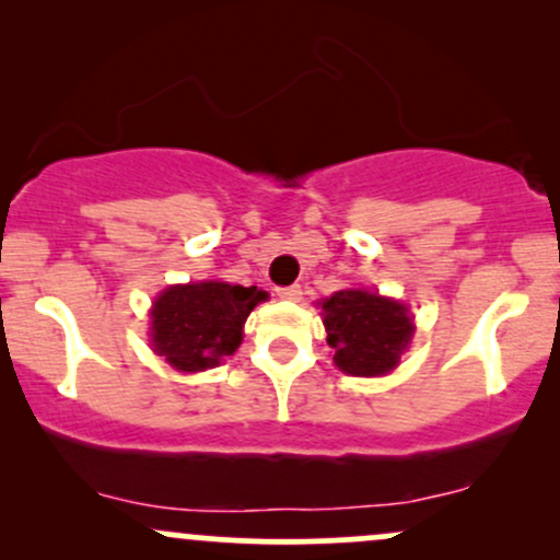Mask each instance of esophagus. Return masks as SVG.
Segmentation results:
<instances>
[{
    "label": "esophagus",
    "mask_w": 560,
    "mask_h": 560,
    "mask_svg": "<svg viewBox=\"0 0 560 560\" xmlns=\"http://www.w3.org/2000/svg\"><path fill=\"white\" fill-rule=\"evenodd\" d=\"M276 294H279L281 300H294V302H298L302 298V289H300V284H289V287L276 289Z\"/></svg>",
    "instance_id": "obj_1"
}]
</instances>
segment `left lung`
Listing matches in <instances>:
<instances>
[{"mask_svg":"<svg viewBox=\"0 0 560 560\" xmlns=\"http://www.w3.org/2000/svg\"><path fill=\"white\" fill-rule=\"evenodd\" d=\"M326 342L334 363L352 376L387 374L413 337V320L400 302L365 289H342L324 302Z\"/></svg>","mask_w":560,"mask_h":560,"instance_id":"obj_1","label":"left lung"}]
</instances>
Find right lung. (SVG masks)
<instances>
[{
  "label": "right lung",
  "mask_w": 560,
  "mask_h": 560,
  "mask_svg": "<svg viewBox=\"0 0 560 560\" xmlns=\"http://www.w3.org/2000/svg\"><path fill=\"white\" fill-rule=\"evenodd\" d=\"M266 300L258 287L199 281L168 287L152 307V345L178 371L213 369L242 342V326Z\"/></svg>",
  "instance_id": "right-lung-1"
}]
</instances>
